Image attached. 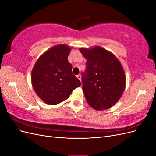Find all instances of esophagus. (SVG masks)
Wrapping results in <instances>:
<instances>
[{"label":"esophagus","instance_id":"esophagus-1","mask_svg":"<svg viewBox=\"0 0 156 156\" xmlns=\"http://www.w3.org/2000/svg\"><path fill=\"white\" fill-rule=\"evenodd\" d=\"M77 77L79 79V81H81V75H77Z\"/></svg>","mask_w":156,"mask_h":156}]
</instances>
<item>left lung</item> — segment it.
<instances>
[{"label": "left lung", "instance_id": "8db88e82", "mask_svg": "<svg viewBox=\"0 0 156 156\" xmlns=\"http://www.w3.org/2000/svg\"><path fill=\"white\" fill-rule=\"evenodd\" d=\"M79 51L87 60L81 78L87 103L96 110L109 108L119 101L125 89L126 76L120 61L99 46Z\"/></svg>", "mask_w": 156, "mask_h": 156}]
</instances>
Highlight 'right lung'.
<instances>
[{
    "instance_id": "add662e5",
    "label": "right lung",
    "mask_w": 156,
    "mask_h": 156,
    "mask_svg": "<svg viewBox=\"0 0 156 156\" xmlns=\"http://www.w3.org/2000/svg\"><path fill=\"white\" fill-rule=\"evenodd\" d=\"M70 51L66 45H55L40 56L32 69V87L37 95L49 105L67 100L73 90L81 86L68 60Z\"/></svg>"
}]
</instances>
